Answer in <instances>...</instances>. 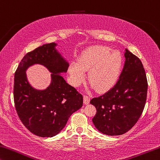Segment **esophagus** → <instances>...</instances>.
Masks as SVG:
<instances>
[{
    "label": "esophagus",
    "instance_id": "obj_1",
    "mask_svg": "<svg viewBox=\"0 0 160 160\" xmlns=\"http://www.w3.org/2000/svg\"><path fill=\"white\" fill-rule=\"evenodd\" d=\"M90 99H91V97L90 96H84L83 97V103H84L85 104H88L90 102Z\"/></svg>",
    "mask_w": 160,
    "mask_h": 160
}]
</instances>
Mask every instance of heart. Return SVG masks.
<instances>
[{"label": "heart", "mask_w": 160, "mask_h": 160, "mask_svg": "<svg viewBox=\"0 0 160 160\" xmlns=\"http://www.w3.org/2000/svg\"><path fill=\"white\" fill-rule=\"evenodd\" d=\"M122 57L118 51L103 46H95L83 52L78 62H72L68 68L71 82L79 87L84 82L86 72L89 71L88 78L93 87L99 91L111 88L119 77Z\"/></svg>", "instance_id": "obj_1"}]
</instances>
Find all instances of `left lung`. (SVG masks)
Returning a JSON list of instances; mask_svg holds the SVG:
<instances>
[{
    "label": "left lung",
    "instance_id": "8db88e82",
    "mask_svg": "<svg viewBox=\"0 0 160 160\" xmlns=\"http://www.w3.org/2000/svg\"><path fill=\"white\" fill-rule=\"evenodd\" d=\"M124 57V68L116 84L90 101L97 109L92 119L95 127L109 136L131 129L141 117L147 100L148 85L142 63L127 48Z\"/></svg>",
    "mask_w": 160,
    "mask_h": 160
}]
</instances>
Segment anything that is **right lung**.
<instances>
[{
    "instance_id": "add662e5",
    "label": "right lung",
    "mask_w": 160,
    "mask_h": 160,
    "mask_svg": "<svg viewBox=\"0 0 160 160\" xmlns=\"http://www.w3.org/2000/svg\"><path fill=\"white\" fill-rule=\"evenodd\" d=\"M56 46L44 44L27 53L14 76V104L19 119L31 133L41 137L58 134L83 105V96L60 75L67 72L68 63ZM34 64L43 65L52 73L51 83L46 90H36L27 79L26 70Z\"/></svg>"
}]
</instances>
